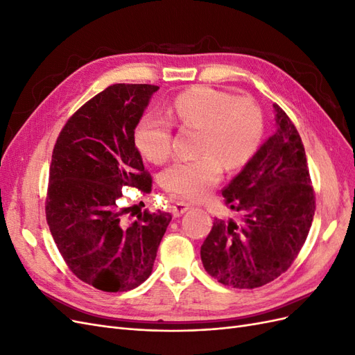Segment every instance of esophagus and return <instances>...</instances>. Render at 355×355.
I'll list each match as a JSON object with an SVG mask.
<instances>
[{
    "instance_id": "obj_1",
    "label": "esophagus",
    "mask_w": 355,
    "mask_h": 355,
    "mask_svg": "<svg viewBox=\"0 0 355 355\" xmlns=\"http://www.w3.org/2000/svg\"><path fill=\"white\" fill-rule=\"evenodd\" d=\"M189 209H191V204L184 201H176L175 206H171V213H173L175 218H179L180 214H184Z\"/></svg>"
}]
</instances>
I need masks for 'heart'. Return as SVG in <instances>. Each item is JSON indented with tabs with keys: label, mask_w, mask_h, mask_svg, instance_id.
I'll return each mask as SVG.
<instances>
[{
	"label": "heart",
	"mask_w": 355,
	"mask_h": 355,
	"mask_svg": "<svg viewBox=\"0 0 355 355\" xmlns=\"http://www.w3.org/2000/svg\"><path fill=\"white\" fill-rule=\"evenodd\" d=\"M167 115L182 127L198 128L201 157L178 161L161 176L168 194L197 201L222 178L223 164L239 168L254 157L263 136L262 112L252 99L207 85L176 96ZM137 151L154 164H163L173 149V127L163 115L146 114L135 130Z\"/></svg>",
	"instance_id": "heart-1"
}]
</instances>
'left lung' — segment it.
Instances as JSON below:
<instances>
[{"mask_svg":"<svg viewBox=\"0 0 355 355\" xmlns=\"http://www.w3.org/2000/svg\"><path fill=\"white\" fill-rule=\"evenodd\" d=\"M277 132L228 187L225 204L237 219H214L201 245L202 266L223 286L254 288L288 270L315 211L305 148L295 124L274 105Z\"/></svg>","mask_w":355,"mask_h":355,"instance_id":"obj_1","label":"left lung"}]
</instances>
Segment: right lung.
I'll return each instance as SVG.
<instances>
[{
    "mask_svg": "<svg viewBox=\"0 0 355 355\" xmlns=\"http://www.w3.org/2000/svg\"><path fill=\"white\" fill-rule=\"evenodd\" d=\"M151 84H114L67 121L53 149L46 218L69 270L102 292H127L151 275L166 211L120 207L124 187L151 192L153 178L135 145ZM133 216V213H132Z\"/></svg>",
    "mask_w": 355,
    "mask_h": 355,
    "instance_id": "right-lung-1",
    "label": "right lung"
}]
</instances>
